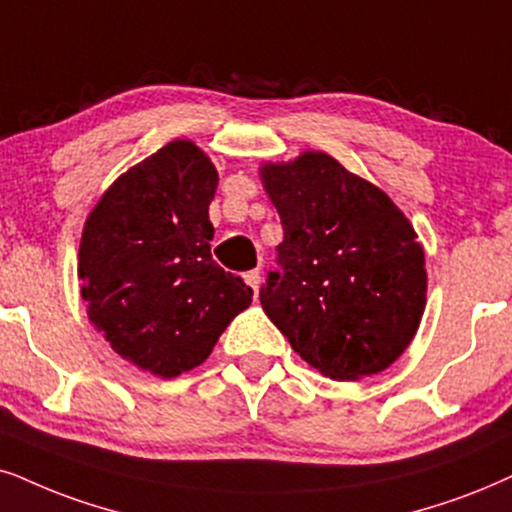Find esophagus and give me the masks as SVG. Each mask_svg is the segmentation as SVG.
<instances>
[{
	"instance_id": "1",
	"label": "esophagus",
	"mask_w": 512,
	"mask_h": 512,
	"mask_svg": "<svg viewBox=\"0 0 512 512\" xmlns=\"http://www.w3.org/2000/svg\"><path fill=\"white\" fill-rule=\"evenodd\" d=\"M243 278H245V283H248V286L255 290V297H257V290H260V283H262V276H260V269H252V271H245L243 274Z\"/></svg>"
}]
</instances>
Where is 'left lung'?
Wrapping results in <instances>:
<instances>
[{
	"mask_svg": "<svg viewBox=\"0 0 512 512\" xmlns=\"http://www.w3.org/2000/svg\"><path fill=\"white\" fill-rule=\"evenodd\" d=\"M260 177L283 224L281 271H269L262 309L328 378L385 371L425 312L428 271L411 222L385 191L328 153L267 163Z\"/></svg>",
	"mask_w": 512,
	"mask_h": 512,
	"instance_id": "left-lung-1",
	"label": "left lung"
}]
</instances>
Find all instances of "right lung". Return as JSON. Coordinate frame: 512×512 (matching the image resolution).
Returning a JSON list of instances; mask_svg holds the SVG:
<instances>
[{
    "label": "right lung",
    "mask_w": 512,
    "mask_h": 512,
    "mask_svg": "<svg viewBox=\"0 0 512 512\" xmlns=\"http://www.w3.org/2000/svg\"><path fill=\"white\" fill-rule=\"evenodd\" d=\"M217 184L208 155L177 139L120 174L84 222L77 276L89 321L158 378L203 364L252 302L210 255Z\"/></svg>",
    "instance_id": "1"
}]
</instances>
